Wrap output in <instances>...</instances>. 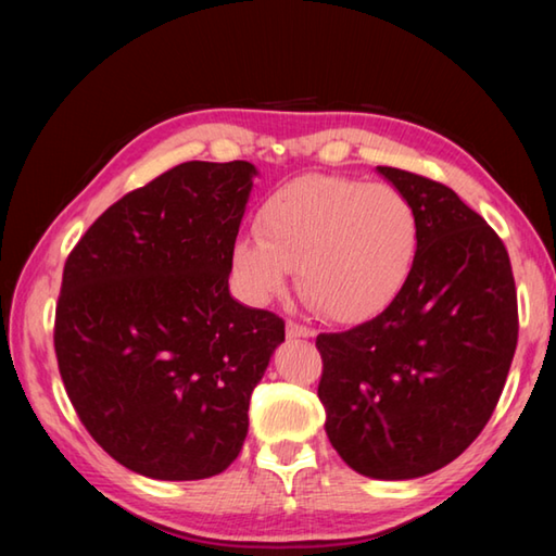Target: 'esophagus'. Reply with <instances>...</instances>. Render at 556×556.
Instances as JSON below:
<instances>
[{
    "instance_id": "obj_1",
    "label": "esophagus",
    "mask_w": 556,
    "mask_h": 556,
    "mask_svg": "<svg viewBox=\"0 0 556 556\" xmlns=\"http://www.w3.org/2000/svg\"><path fill=\"white\" fill-rule=\"evenodd\" d=\"M315 331L305 327V325H299V321L289 319L287 321V339H313Z\"/></svg>"
}]
</instances>
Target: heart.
Segmentation results:
<instances>
[{"instance_id":"b5f03b06","label":"heart","mask_w":556,"mask_h":556,"mask_svg":"<svg viewBox=\"0 0 556 556\" xmlns=\"http://www.w3.org/2000/svg\"><path fill=\"white\" fill-rule=\"evenodd\" d=\"M255 235L231 249V269L249 301L277 299L295 269L309 307L353 325L381 313L405 287L419 249V219L391 185L307 175L263 203Z\"/></svg>"}]
</instances>
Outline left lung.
Returning a JSON list of instances; mask_svg holds the SVG:
<instances>
[{
	"label": "left lung",
	"instance_id": "8db88e82",
	"mask_svg": "<svg viewBox=\"0 0 556 556\" xmlns=\"http://www.w3.org/2000/svg\"><path fill=\"white\" fill-rule=\"evenodd\" d=\"M377 170L415 205L417 257L381 315L319 333L317 395L348 467L405 481L457 459L493 417L519 309L505 243L479 213L429 177Z\"/></svg>",
	"mask_w": 556,
	"mask_h": 556
}]
</instances>
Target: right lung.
Segmentation results:
<instances>
[{
  "instance_id": "right-lung-1",
  "label": "right lung",
  "mask_w": 556,
  "mask_h": 556,
  "mask_svg": "<svg viewBox=\"0 0 556 556\" xmlns=\"http://www.w3.org/2000/svg\"><path fill=\"white\" fill-rule=\"evenodd\" d=\"M247 161H189L115 201L63 267L54 348L89 435L159 481L223 473L283 319L229 295Z\"/></svg>"
}]
</instances>
